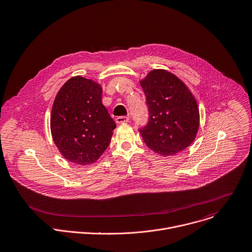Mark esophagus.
Returning a JSON list of instances; mask_svg holds the SVG:
<instances>
[{
    "instance_id": "obj_1",
    "label": "esophagus",
    "mask_w": 252,
    "mask_h": 252,
    "mask_svg": "<svg viewBox=\"0 0 252 252\" xmlns=\"http://www.w3.org/2000/svg\"><path fill=\"white\" fill-rule=\"evenodd\" d=\"M129 121V117H126V116H122V117H118L116 119L117 124H123V123H127Z\"/></svg>"
}]
</instances>
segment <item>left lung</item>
Segmentation results:
<instances>
[{
	"label": "left lung",
	"instance_id": "8db88e82",
	"mask_svg": "<svg viewBox=\"0 0 252 252\" xmlns=\"http://www.w3.org/2000/svg\"><path fill=\"white\" fill-rule=\"evenodd\" d=\"M140 85L148 110L147 124L138 128L145 144L163 156L186 149L200 123L197 102L189 89L165 70L150 71Z\"/></svg>",
	"mask_w": 252,
	"mask_h": 252
}]
</instances>
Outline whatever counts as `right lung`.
I'll return each mask as SVG.
<instances>
[{
  "label": "right lung",
  "instance_id": "add662e5",
  "mask_svg": "<svg viewBox=\"0 0 252 252\" xmlns=\"http://www.w3.org/2000/svg\"><path fill=\"white\" fill-rule=\"evenodd\" d=\"M102 93L96 82L76 76L56 95L51 133L61 154L71 162L94 163L110 144L117 126L102 103Z\"/></svg>",
  "mask_w": 252,
  "mask_h": 252
}]
</instances>
